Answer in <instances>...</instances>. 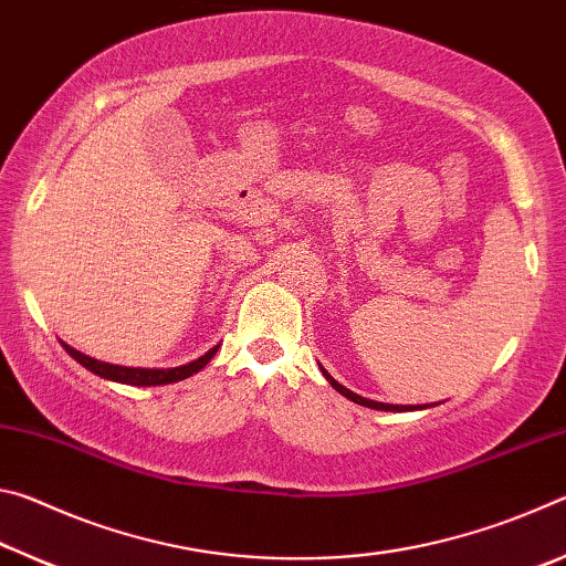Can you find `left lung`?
<instances>
[{
	"mask_svg": "<svg viewBox=\"0 0 566 566\" xmlns=\"http://www.w3.org/2000/svg\"><path fill=\"white\" fill-rule=\"evenodd\" d=\"M322 369V375H324V379L329 381V385L339 391L342 397H347V399H352L354 405H361V407H369V409H379V411H417V409H427V407H437V401L434 405H385V401H375V399H367V397H359V395H354L352 389H347V387H342L337 379H334L327 369L324 367H319Z\"/></svg>",
	"mask_w": 566,
	"mask_h": 566,
	"instance_id": "left-lung-1",
	"label": "left lung"
}]
</instances>
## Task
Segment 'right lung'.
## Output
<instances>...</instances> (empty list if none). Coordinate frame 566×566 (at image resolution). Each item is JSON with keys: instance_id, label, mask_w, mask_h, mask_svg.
Returning <instances> with one entry per match:
<instances>
[{"instance_id": "obj_1", "label": "right lung", "mask_w": 566, "mask_h": 566, "mask_svg": "<svg viewBox=\"0 0 566 566\" xmlns=\"http://www.w3.org/2000/svg\"><path fill=\"white\" fill-rule=\"evenodd\" d=\"M62 347L66 349L72 359H76L82 364L84 369H90L92 375H97L102 379L109 381H119V385H132V387H159V385H175V381L187 379L191 375H197L199 369H205L209 361H212L214 354L219 352L217 347L209 349L202 357L189 361V364H179V367H169V369H145V367H122V364H109V361H99L90 357V354L76 352L70 344L62 342Z\"/></svg>"}]
</instances>
